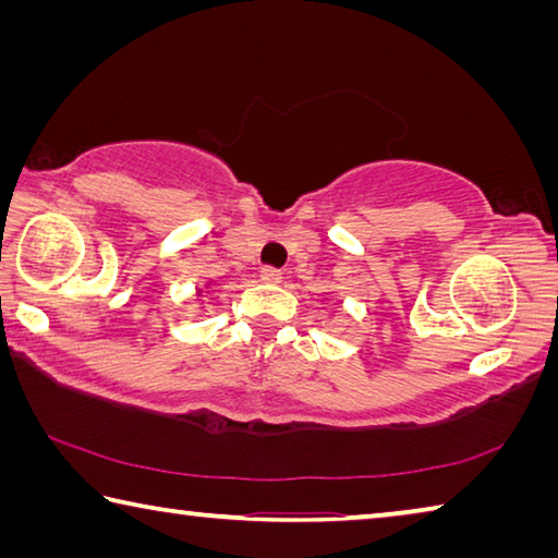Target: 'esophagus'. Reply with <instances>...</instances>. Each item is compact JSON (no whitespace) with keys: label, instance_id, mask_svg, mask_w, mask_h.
I'll list each match as a JSON object with an SVG mask.
<instances>
[{"label":"esophagus","instance_id":"1","mask_svg":"<svg viewBox=\"0 0 558 558\" xmlns=\"http://www.w3.org/2000/svg\"><path fill=\"white\" fill-rule=\"evenodd\" d=\"M260 280L268 282V286H278V282H282V272L278 268H263Z\"/></svg>","mask_w":558,"mask_h":558}]
</instances>
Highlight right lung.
I'll return each instance as SVG.
<instances>
[{"instance_id": "1", "label": "right lung", "mask_w": 558, "mask_h": 558, "mask_svg": "<svg viewBox=\"0 0 558 558\" xmlns=\"http://www.w3.org/2000/svg\"><path fill=\"white\" fill-rule=\"evenodd\" d=\"M197 295H202V290H199V292H197Z\"/></svg>"}]
</instances>
